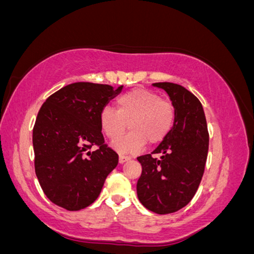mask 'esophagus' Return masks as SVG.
<instances>
[{
	"mask_svg": "<svg viewBox=\"0 0 254 254\" xmlns=\"http://www.w3.org/2000/svg\"><path fill=\"white\" fill-rule=\"evenodd\" d=\"M130 160H131V157H130V156H126V155H120L119 161H120V163H121V164L126 163V162L130 161Z\"/></svg>",
	"mask_w": 254,
	"mask_h": 254,
	"instance_id": "esophagus-1",
	"label": "esophagus"
}]
</instances>
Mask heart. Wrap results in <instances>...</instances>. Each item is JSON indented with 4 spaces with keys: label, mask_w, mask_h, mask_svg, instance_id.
<instances>
[{
    "label": "heart",
    "mask_w": 254,
    "mask_h": 254,
    "mask_svg": "<svg viewBox=\"0 0 254 254\" xmlns=\"http://www.w3.org/2000/svg\"><path fill=\"white\" fill-rule=\"evenodd\" d=\"M116 112L106 107L100 112L99 123L109 140L116 141L126 133L127 124L131 133L115 143L121 151H135L148 141L155 145L163 141L176 120V111L168 100L147 89H134L123 93L115 101Z\"/></svg>",
    "instance_id": "b5f03b06"
}]
</instances>
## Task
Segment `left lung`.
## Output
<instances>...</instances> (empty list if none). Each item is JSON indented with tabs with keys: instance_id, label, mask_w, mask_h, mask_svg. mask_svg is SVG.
<instances>
[{
	"instance_id": "1",
	"label": "left lung",
	"mask_w": 254,
	"mask_h": 254,
	"mask_svg": "<svg viewBox=\"0 0 254 254\" xmlns=\"http://www.w3.org/2000/svg\"><path fill=\"white\" fill-rule=\"evenodd\" d=\"M176 111L170 133L151 154L137 157L142 172L137 183L138 198L157 214L183 209L190 202L202 180L209 150V131L203 106L190 91L176 83L158 82Z\"/></svg>"
}]
</instances>
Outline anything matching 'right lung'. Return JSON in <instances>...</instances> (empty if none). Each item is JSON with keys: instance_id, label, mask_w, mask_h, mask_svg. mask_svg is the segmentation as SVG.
<instances>
[{"instance_id": "1", "label": "right lung", "mask_w": 254, "mask_h": 254, "mask_svg": "<svg viewBox=\"0 0 254 254\" xmlns=\"http://www.w3.org/2000/svg\"><path fill=\"white\" fill-rule=\"evenodd\" d=\"M123 85L76 82L44 101L33 127L34 165L47 197L68 211L89 206L99 196L119 155L105 143L99 115ZM97 147L94 152L89 149Z\"/></svg>"}]
</instances>
